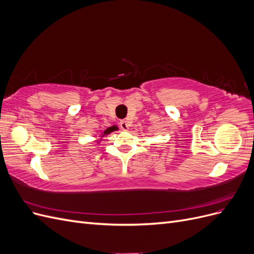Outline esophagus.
Listing matches in <instances>:
<instances>
[{"label":"esophagus","mask_w":254,"mask_h":254,"mask_svg":"<svg viewBox=\"0 0 254 254\" xmlns=\"http://www.w3.org/2000/svg\"><path fill=\"white\" fill-rule=\"evenodd\" d=\"M120 126H121V128H122L123 130H125V131H127V130H129V128H130L129 122H128V121H125V120L121 121V123H120Z\"/></svg>","instance_id":"obj_1"}]
</instances>
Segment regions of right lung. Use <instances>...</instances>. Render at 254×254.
Masks as SVG:
<instances>
[{"label":"right lung","instance_id":"add662e5","mask_svg":"<svg viewBox=\"0 0 254 254\" xmlns=\"http://www.w3.org/2000/svg\"><path fill=\"white\" fill-rule=\"evenodd\" d=\"M117 130H119V127H118L117 125H113V126H111V127H108V128H107L106 130H104V131H102V132H101V134H99V136H98V137H95V139H96V143H97V144H99V143L102 142L103 137H105L106 135L110 134V133H111V132H113V131H117Z\"/></svg>","mask_w":254,"mask_h":254}]
</instances>
